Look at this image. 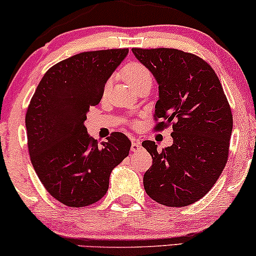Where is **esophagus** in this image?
Returning a JSON list of instances; mask_svg holds the SVG:
<instances>
[{
    "mask_svg": "<svg viewBox=\"0 0 256 256\" xmlns=\"http://www.w3.org/2000/svg\"><path fill=\"white\" fill-rule=\"evenodd\" d=\"M140 149H142V144H140V142H138V140H134V142H132L131 144V150L134 152H140Z\"/></svg>",
    "mask_w": 256,
    "mask_h": 256,
    "instance_id": "34e87169",
    "label": "esophagus"
}]
</instances>
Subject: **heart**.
I'll list each match as a JSON object with an SVG mask.
<instances>
[{
	"mask_svg": "<svg viewBox=\"0 0 256 256\" xmlns=\"http://www.w3.org/2000/svg\"><path fill=\"white\" fill-rule=\"evenodd\" d=\"M122 76H124L126 83H128L131 86L137 88L140 85L152 83V73L148 70V67L144 64L140 62V61H130L122 67ZM110 84H106L104 90H108Z\"/></svg>",
	"mask_w": 256,
	"mask_h": 256,
	"instance_id": "b5f03b06",
	"label": "heart"
}]
</instances>
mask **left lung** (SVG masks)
<instances>
[{
  "label": "left lung",
  "instance_id": "left-lung-1",
  "mask_svg": "<svg viewBox=\"0 0 256 256\" xmlns=\"http://www.w3.org/2000/svg\"><path fill=\"white\" fill-rule=\"evenodd\" d=\"M158 84L155 131L172 126L173 144L158 152L142 146L152 165L144 190L158 204L184 207L212 189L228 162L232 113L218 76L198 55L173 48H132Z\"/></svg>",
  "mask_w": 256,
  "mask_h": 256
}]
</instances>
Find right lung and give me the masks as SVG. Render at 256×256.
<instances>
[{
    "instance_id": "right-lung-1",
    "label": "right lung",
    "mask_w": 256,
    "mask_h": 256,
    "mask_svg": "<svg viewBox=\"0 0 256 256\" xmlns=\"http://www.w3.org/2000/svg\"><path fill=\"white\" fill-rule=\"evenodd\" d=\"M128 48L79 52L50 67L26 110L32 166L54 198L73 208L86 207L106 195L112 170L128 155L131 140L112 132L98 143L84 122L100 104L104 85L128 55Z\"/></svg>"
}]
</instances>
